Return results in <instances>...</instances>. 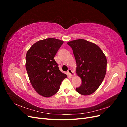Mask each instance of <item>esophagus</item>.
<instances>
[{
    "label": "esophagus",
    "mask_w": 127,
    "mask_h": 127,
    "mask_svg": "<svg viewBox=\"0 0 127 127\" xmlns=\"http://www.w3.org/2000/svg\"><path fill=\"white\" fill-rule=\"evenodd\" d=\"M67 72H68V73L69 74V75H70V76H73V75H74V72H73V71L71 70V69H69Z\"/></svg>",
    "instance_id": "obj_1"
}]
</instances>
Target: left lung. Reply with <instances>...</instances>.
<instances>
[{
    "label": "left lung",
    "instance_id": "left-lung-1",
    "mask_svg": "<svg viewBox=\"0 0 127 127\" xmlns=\"http://www.w3.org/2000/svg\"><path fill=\"white\" fill-rule=\"evenodd\" d=\"M77 64L76 73L81 78L82 84L76 91L88 95L96 91L106 72V58L98 45L84 39L69 42Z\"/></svg>",
    "mask_w": 127,
    "mask_h": 127
}]
</instances>
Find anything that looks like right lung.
I'll use <instances>...</instances> for the list:
<instances>
[{
  "label": "right lung",
  "mask_w": 127,
  "mask_h": 127,
  "mask_svg": "<svg viewBox=\"0 0 127 127\" xmlns=\"http://www.w3.org/2000/svg\"><path fill=\"white\" fill-rule=\"evenodd\" d=\"M64 41L54 38L34 43L26 53L25 67L31 84L37 93L49 97L58 91L67 75L61 72L53 59Z\"/></svg>",
  "instance_id": "1"
}]
</instances>
